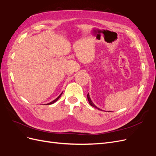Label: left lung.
<instances>
[{
	"label": "left lung",
	"mask_w": 156,
	"mask_h": 156,
	"mask_svg": "<svg viewBox=\"0 0 156 156\" xmlns=\"http://www.w3.org/2000/svg\"><path fill=\"white\" fill-rule=\"evenodd\" d=\"M87 98H88V102H89V103H90V105H91V106H92V107H95V108H98V110H101V109H100V108H99L98 107H96L95 105L94 104L93 102H92V100H91L90 98L89 94H87Z\"/></svg>",
	"instance_id": "left-lung-1"
}]
</instances>
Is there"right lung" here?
<instances>
[{"label": "right lung", "mask_w": 156, "mask_h": 156, "mask_svg": "<svg viewBox=\"0 0 156 156\" xmlns=\"http://www.w3.org/2000/svg\"><path fill=\"white\" fill-rule=\"evenodd\" d=\"M62 93H61V94H60V95H59V96H58L57 98H56L55 99V100H53V101H52L51 102H50V103H48V104H46V105H51V104H53V103H54L55 102H56V101H57V100H58V99L60 98V97L61 96V95H62Z\"/></svg>", "instance_id": "obj_1"}]
</instances>
